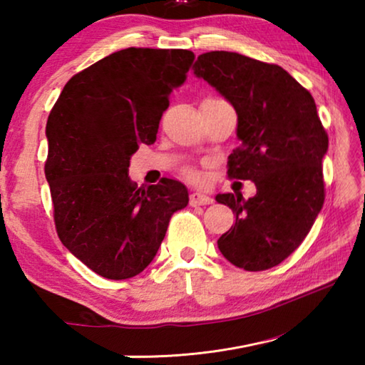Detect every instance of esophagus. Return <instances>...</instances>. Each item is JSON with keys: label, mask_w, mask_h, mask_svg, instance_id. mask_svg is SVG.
Wrapping results in <instances>:
<instances>
[{"label": "esophagus", "mask_w": 365, "mask_h": 365, "mask_svg": "<svg viewBox=\"0 0 365 365\" xmlns=\"http://www.w3.org/2000/svg\"><path fill=\"white\" fill-rule=\"evenodd\" d=\"M214 200L211 196H207L206 193H202V191H193V193L190 195V205L191 206H205V205H211Z\"/></svg>", "instance_id": "obj_1"}]
</instances>
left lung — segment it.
I'll return each instance as SVG.
<instances>
[{
	"label": "left lung",
	"mask_w": 365,
	"mask_h": 365,
	"mask_svg": "<svg viewBox=\"0 0 365 365\" xmlns=\"http://www.w3.org/2000/svg\"><path fill=\"white\" fill-rule=\"evenodd\" d=\"M193 73L237 110L242 145L228 156L227 174L255 182L257 190L250 200L215 196L237 215L217 240L219 250L240 269L275 267L302 243L324 206L329 137L316 101L280 66L238 53L201 54Z\"/></svg>",
	"instance_id": "1"
}]
</instances>
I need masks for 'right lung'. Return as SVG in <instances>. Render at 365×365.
Instances as JSON below:
<instances>
[{"mask_svg": "<svg viewBox=\"0 0 365 365\" xmlns=\"http://www.w3.org/2000/svg\"><path fill=\"white\" fill-rule=\"evenodd\" d=\"M193 59L188 49H120L76 73L49 113L45 175L58 237L104 279L143 272L172 214L188 205L183 183L138 188L127 172L138 146L156 141Z\"/></svg>", "mask_w": 365, "mask_h": 365, "instance_id": "add662e5", "label": "right lung"}]
</instances>
